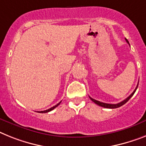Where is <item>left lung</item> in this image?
<instances>
[{"mask_svg":"<svg viewBox=\"0 0 146 146\" xmlns=\"http://www.w3.org/2000/svg\"><path fill=\"white\" fill-rule=\"evenodd\" d=\"M125 40H126V41H127V43H128V44H129V42H128V40H127V39H126V38H125ZM138 84H139V82H138ZM138 84H137V87H136L135 90H133V93H132V94H131V95H130L129 96H128V97L126 98L125 100H123V101H122V102H119V103H117V104L104 103V102H102L97 101V100H94V99H93V98L90 97V96H89V97H90V99L92 100V101L94 102V103H96V105H100V106H101V107L105 108H119V107H120V106H122V105H125V104L126 102H128V100H129L130 99H131V98L132 97V96H133V94H134V93H135L136 90H137V88Z\"/></svg>","mask_w":146,"mask_h":146,"instance_id":"left-lung-1","label":"left lung"}]
</instances>
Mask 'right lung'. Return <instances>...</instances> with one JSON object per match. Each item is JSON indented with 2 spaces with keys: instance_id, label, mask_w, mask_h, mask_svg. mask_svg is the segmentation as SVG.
<instances>
[{
  "instance_id": "obj_1",
  "label": "right lung",
  "mask_w": 146,
  "mask_h": 146,
  "mask_svg": "<svg viewBox=\"0 0 146 146\" xmlns=\"http://www.w3.org/2000/svg\"><path fill=\"white\" fill-rule=\"evenodd\" d=\"M60 103H61V102H60L59 103L57 104V105H56L53 106V107L50 108L48 109V110H46V111H38V113H47V112H50V111H52V110H53V109H54V108H56L57 107V106H58V105H59Z\"/></svg>"
}]
</instances>
